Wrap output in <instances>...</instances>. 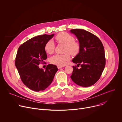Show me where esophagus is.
<instances>
[{
	"label": "esophagus",
	"mask_w": 122,
	"mask_h": 122,
	"mask_svg": "<svg viewBox=\"0 0 122 122\" xmlns=\"http://www.w3.org/2000/svg\"><path fill=\"white\" fill-rule=\"evenodd\" d=\"M63 67V66H57V68H58V69L61 68H62V67Z\"/></svg>",
	"instance_id": "esophagus-1"
}]
</instances>
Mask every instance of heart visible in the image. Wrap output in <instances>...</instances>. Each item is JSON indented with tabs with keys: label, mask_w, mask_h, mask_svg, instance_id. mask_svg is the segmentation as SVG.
Segmentation results:
<instances>
[{
	"label": "heart",
	"mask_w": 122,
	"mask_h": 122,
	"mask_svg": "<svg viewBox=\"0 0 122 122\" xmlns=\"http://www.w3.org/2000/svg\"><path fill=\"white\" fill-rule=\"evenodd\" d=\"M56 40L58 43L65 45V51L71 55L75 56L79 53L80 46L78 42L74 41L75 39L71 35L66 32H61L56 37ZM55 43L52 41H48L45 44L44 49L46 53L51 54L55 51ZM70 56L68 53L64 55H56L50 58V62L59 66H64Z\"/></svg>",
	"instance_id": "obj_1"
}]
</instances>
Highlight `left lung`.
Listing matches in <instances>:
<instances>
[{"instance_id": "obj_1", "label": "left lung", "mask_w": 122, "mask_h": 122, "mask_svg": "<svg viewBox=\"0 0 122 122\" xmlns=\"http://www.w3.org/2000/svg\"><path fill=\"white\" fill-rule=\"evenodd\" d=\"M77 37L80 46L79 53L72 62L81 65L73 66L71 77L73 82L82 87L94 84L99 79L105 66V51L99 39L93 34L81 29L70 30Z\"/></svg>"}]
</instances>
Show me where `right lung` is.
<instances>
[{"instance_id":"add662e5","label":"right lung","mask_w":122,"mask_h":122,"mask_svg":"<svg viewBox=\"0 0 122 122\" xmlns=\"http://www.w3.org/2000/svg\"><path fill=\"white\" fill-rule=\"evenodd\" d=\"M54 34L35 37L18 48L15 58V66L21 79L28 88L36 92L45 90L53 81L58 68L48 64L44 71L39 65L47 58L44 49L46 43Z\"/></svg>"}]
</instances>
